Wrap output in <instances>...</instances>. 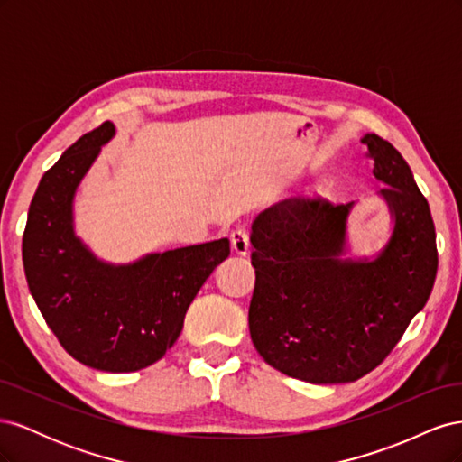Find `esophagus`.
Returning <instances> with one entry per match:
<instances>
[{
    "label": "esophagus",
    "mask_w": 462,
    "mask_h": 462,
    "mask_svg": "<svg viewBox=\"0 0 462 462\" xmlns=\"http://www.w3.org/2000/svg\"><path fill=\"white\" fill-rule=\"evenodd\" d=\"M231 248L233 253L245 256L250 248V239H248V231L245 227H236L231 231Z\"/></svg>",
    "instance_id": "1"
}]
</instances>
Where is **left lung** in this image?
Listing matches in <instances>:
<instances>
[{
  "label": "left lung",
  "mask_w": 462,
  "mask_h": 462,
  "mask_svg": "<svg viewBox=\"0 0 462 462\" xmlns=\"http://www.w3.org/2000/svg\"><path fill=\"white\" fill-rule=\"evenodd\" d=\"M362 144L395 217L374 262L339 258L351 204L295 197L253 223L250 339L270 366L302 382H356L380 366L436 282V227L411 167L380 134Z\"/></svg>",
  "instance_id": "8db88e82"
}]
</instances>
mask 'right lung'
Returning a JSON list of instances; mask_svg holds the SVG:
<instances>
[{
    "label": "right lung",
    "instance_id": "right-lung-1",
    "mask_svg": "<svg viewBox=\"0 0 462 462\" xmlns=\"http://www.w3.org/2000/svg\"><path fill=\"white\" fill-rule=\"evenodd\" d=\"M114 123L82 134L40 179L23 235L29 289L65 351L102 372L160 360L183 329L190 302L229 256V241L150 254L131 265L96 260L73 233V194L114 136Z\"/></svg>",
    "mask_w": 462,
    "mask_h": 462
}]
</instances>
